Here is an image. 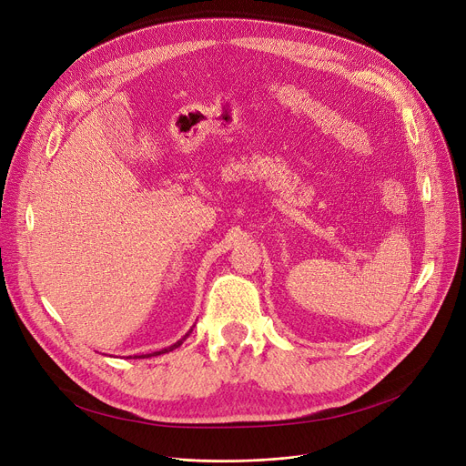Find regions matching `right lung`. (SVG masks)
I'll list each match as a JSON object with an SVG mask.
<instances>
[{"instance_id": "add662e5", "label": "right lung", "mask_w": 466, "mask_h": 466, "mask_svg": "<svg viewBox=\"0 0 466 466\" xmlns=\"http://www.w3.org/2000/svg\"><path fill=\"white\" fill-rule=\"evenodd\" d=\"M191 330H193V329H191ZM191 330H189V332H191ZM189 332H187V334H186V336H184V338H180V340H178V342H177V344H173V346H171V348H165V350H161V351H156V353H148V355H141V357H139V359H145V357H147V359H148V357H156V355H161V353H168V351H173V350H177V348H178V346H182V344H184V340H186V338H187V336H189ZM136 359H137V357H136Z\"/></svg>"}]
</instances>
